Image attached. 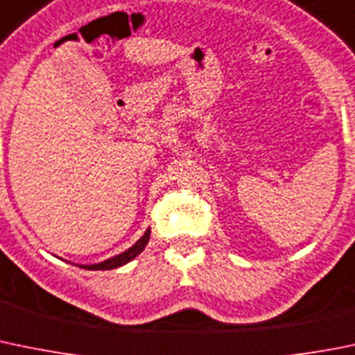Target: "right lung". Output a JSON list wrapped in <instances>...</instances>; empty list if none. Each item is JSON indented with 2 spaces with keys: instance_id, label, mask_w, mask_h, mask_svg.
Wrapping results in <instances>:
<instances>
[{
  "instance_id": "right-lung-1",
  "label": "right lung",
  "mask_w": 355,
  "mask_h": 355,
  "mask_svg": "<svg viewBox=\"0 0 355 355\" xmlns=\"http://www.w3.org/2000/svg\"><path fill=\"white\" fill-rule=\"evenodd\" d=\"M149 236H150V230H147V232L144 234V236L140 237V239L137 241V243L133 244L130 250H126L125 253L118 254V257H114V258H109V260L102 261V263L81 265V267L83 269H88V270H111V269H116V267H121V265L128 263L130 260H133V258H135L137 254L144 250V248H146L147 241H149Z\"/></svg>"
}]
</instances>
